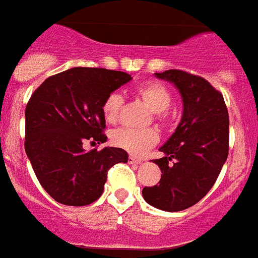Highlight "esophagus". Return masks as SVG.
Wrapping results in <instances>:
<instances>
[{
  "label": "esophagus",
  "mask_w": 258,
  "mask_h": 258,
  "mask_svg": "<svg viewBox=\"0 0 258 258\" xmlns=\"http://www.w3.org/2000/svg\"><path fill=\"white\" fill-rule=\"evenodd\" d=\"M129 162L136 163V165H140V163L142 162V159L137 158V157H134V155H129Z\"/></svg>",
  "instance_id": "esophagus-1"
}]
</instances>
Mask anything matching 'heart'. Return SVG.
Wrapping results in <instances>:
<instances>
[{"label": "heart", "mask_w": 258, "mask_h": 258, "mask_svg": "<svg viewBox=\"0 0 258 258\" xmlns=\"http://www.w3.org/2000/svg\"><path fill=\"white\" fill-rule=\"evenodd\" d=\"M136 96L152 110L153 120L159 125H167L170 121V105L172 103V93L167 86L159 82H148L141 84L134 91ZM124 109V97L118 92L106 96L101 105V112L108 124H117ZM112 144L133 155H144L154 145L158 144V132L148 129H117L112 133Z\"/></svg>", "instance_id": "obj_1"}]
</instances>
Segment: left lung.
Here are the masks:
<instances>
[{"label":"left lung","mask_w":258,"mask_h":258,"mask_svg":"<svg viewBox=\"0 0 258 258\" xmlns=\"http://www.w3.org/2000/svg\"><path fill=\"white\" fill-rule=\"evenodd\" d=\"M174 83L183 99L179 125L154 159L162 171L158 184L144 187L150 206L176 212L203 199L212 188L228 157L229 117L223 95L202 76L182 70L155 72Z\"/></svg>","instance_id":"1"}]
</instances>
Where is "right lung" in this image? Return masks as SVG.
Masks as SVG:
<instances>
[{
    "label": "right lung",
    "instance_id": "1",
    "mask_svg": "<svg viewBox=\"0 0 258 258\" xmlns=\"http://www.w3.org/2000/svg\"><path fill=\"white\" fill-rule=\"evenodd\" d=\"M131 79L122 71L75 67L47 78L30 97L25 150L39 183L57 203H93L110 167L127 162L124 149L86 152L83 145L106 141L103 101Z\"/></svg>",
    "mask_w": 258,
    "mask_h": 258
}]
</instances>
